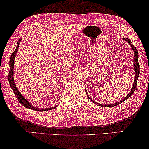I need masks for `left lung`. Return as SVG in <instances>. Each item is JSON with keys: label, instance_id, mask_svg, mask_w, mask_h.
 <instances>
[{"label": "left lung", "instance_id": "8db88e82", "mask_svg": "<svg viewBox=\"0 0 149 149\" xmlns=\"http://www.w3.org/2000/svg\"><path fill=\"white\" fill-rule=\"evenodd\" d=\"M123 40H125V41H126L127 43L129 44V46H131V49L133 50V51H134V71H135V77H134V84H133V86L132 88L131 89V91L129 92V93L127 94V95L125 96V97L123 98V99H122L120 101H118V102H116V103H111V104H109V105H104V104H100V103H96L95 101H94L93 100L91 99V98L90 97V96L88 95V92H87V90H86V94L88 97L90 98V100H91L92 103H95L96 105H97L98 106H100V107H114L116 105H119V104H120L123 103V101H125V100L128 99V98L130 97V96L132 95L133 94H134V92H135V90H136V85H137V81H138V77H139V74H140V65H139V63H138V49H136V47H135V46L133 45V44L131 43V40L128 39V38H123Z\"/></svg>", "mask_w": 149, "mask_h": 149}]
</instances>
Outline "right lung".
<instances>
[{
	"label": "right lung",
	"mask_w": 149,
	"mask_h": 149,
	"mask_svg": "<svg viewBox=\"0 0 149 149\" xmlns=\"http://www.w3.org/2000/svg\"><path fill=\"white\" fill-rule=\"evenodd\" d=\"M22 38L19 39L18 41V43H17V46L16 49H15V51L13 52V53L11 54L10 59H9V76H8V81L9 83V85H10L11 89H12L13 93H14L15 97L17 98V99L18 100V101L22 104V105L25 107L26 108H28L29 109H33L36 110V111H48V110L53 109L57 107V105L53 106V107H49V108H38L35 107V106L32 105V104L30 103V102L27 99H26V98L24 97V96L22 95V93H20V92L18 90V88H17L16 86H15V82H14V79H13V66H14V61L15 56H16V54L18 51V48L19 46H20V43Z\"/></svg>",
	"instance_id": "obj_1"
}]
</instances>
